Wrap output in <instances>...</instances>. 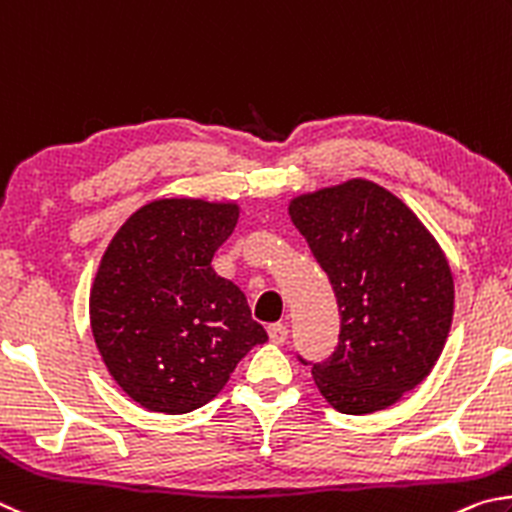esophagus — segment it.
<instances>
[{
    "label": "esophagus",
    "mask_w": 512,
    "mask_h": 512,
    "mask_svg": "<svg viewBox=\"0 0 512 512\" xmlns=\"http://www.w3.org/2000/svg\"><path fill=\"white\" fill-rule=\"evenodd\" d=\"M267 333H270V339H272L274 344H283L285 339H288L290 330H288V326H285V324H272L270 328H267Z\"/></svg>",
    "instance_id": "obj_1"
}]
</instances>
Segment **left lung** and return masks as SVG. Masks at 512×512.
Masks as SVG:
<instances>
[{"instance_id":"obj_1","label":"left lung","mask_w":512,"mask_h":512,"mask_svg":"<svg viewBox=\"0 0 512 512\" xmlns=\"http://www.w3.org/2000/svg\"><path fill=\"white\" fill-rule=\"evenodd\" d=\"M288 213L342 315L335 353L312 366L317 389L351 416L396 405L450 335L454 279L441 245L400 197L362 177L297 195Z\"/></svg>"}]
</instances>
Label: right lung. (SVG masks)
<instances>
[{"mask_svg":"<svg viewBox=\"0 0 512 512\" xmlns=\"http://www.w3.org/2000/svg\"><path fill=\"white\" fill-rule=\"evenodd\" d=\"M238 215L236 202L164 197L134 211L107 245L89 321L107 371L141 407L175 416L206 405L267 342L245 294L211 267Z\"/></svg>","mask_w":512,"mask_h":512,"instance_id":"obj_1","label":"right lung"}]
</instances>
